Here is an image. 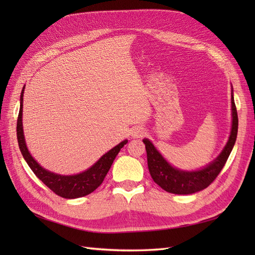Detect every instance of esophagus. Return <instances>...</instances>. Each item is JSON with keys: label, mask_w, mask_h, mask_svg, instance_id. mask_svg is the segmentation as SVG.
Wrapping results in <instances>:
<instances>
[{"label": "esophagus", "mask_w": 255, "mask_h": 255, "mask_svg": "<svg viewBox=\"0 0 255 255\" xmlns=\"http://www.w3.org/2000/svg\"><path fill=\"white\" fill-rule=\"evenodd\" d=\"M145 134V130L142 127H134L131 130L132 138H141Z\"/></svg>", "instance_id": "34e87169"}]
</instances>
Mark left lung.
Returning <instances> with one entry per match:
<instances>
[{
  "instance_id": "1",
  "label": "left lung",
  "mask_w": 255,
  "mask_h": 255,
  "mask_svg": "<svg viewBox=\"0 0 255 255\" xmlns=\"http://www.w3.org/2000/svg\"><path fill=\"white\" fill-rule=\"evenodd\" d=\"M231 110H232V127L228 142L217 158L204 169L198 171H181L173 167L158 150L154 148L152 142L148 139H143L147 150L148 167L151 177L158 185L164 191L178 194L187 195L202 191L208 187L218 176L223 170L227 160L236 143L238 133V114L234 100V94L231 93Z\"/></svg>"
}]
</instances>
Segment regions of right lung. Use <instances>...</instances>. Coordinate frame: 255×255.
<instances>
[{
	"label": "right lung",
	"mask_w": 255,
	"mask_h": 255,
	"mask_svg": "<svg viewBox=\"0 0 255 255\" xmlns=\"http://www.w3.org/2000/svg\"><path fill=\"white\" fill-rule=\"evenodd\" d=\"M24 89L21 90L20 93V107L17 118V126H16V131H17V141L18 147L21 154H23L27 164L29 165L31 171L35 173L36 176L45 184L47 187H49L51 191L57 194L58 196L63 198H78L83 197L86 195L94 192L104 181L106 174L110 171L111 166L115 160L116 155L119 151L128 142V140H124L116 147L108 151L102 158L96 162L95 164L92 165L90 169L75 175H59L56 173L45 170L37 163L35 159L30 155L28 149L26 147L24 132H23V96Z\"/></svg>",
	"instance_id": "right-lung-1"
}]
</instances>
